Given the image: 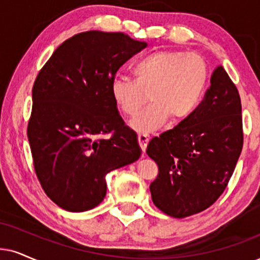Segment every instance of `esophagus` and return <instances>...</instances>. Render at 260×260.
<instances>
[{"label": "esophagus", "mask_w": 260, "mask_h": 260, "mask_svg": "<svg viewBox=\"0 0 260 260\" xmlns=\"http://www.w3.org/2000/svg\"><path fill=\"white\" fill-rule=\"evenodd\" d=\"M138 143H139V146L141 151H143V154L145 153V150H146V146H147V143H149V136L145 133H140L139 136H138Z\"/></svg>", "instance_id": "esophagus-1"}]
</instances>
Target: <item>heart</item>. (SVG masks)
<instances>
[{"instance_id":"b5f03b06","label":"heart","mask_w":260,"mask_h":260,"mask_svg":"<svg viewBox=\"0 0 260 260\" xmlns=\"http://www.w3.org/2000/svg\"><path fill=\"white\" fill-rule=\"evenodd\" d=\"M134 79L116 78L110 86L111 97L121 113L132 117L148 99L153 103L137 115L129 126L149 133L173 121L189 117L199 107L208 84V63L196 52L159 50L133 66Z\"/></svg>"}]
</instances>
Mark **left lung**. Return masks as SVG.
<instances>
[{
    "label": "left lung",
    "instance_id": "obj_1",
    "mask_svg": "<svg viewBox=\"0 0 260 260\" xmlns=\"http://www.w3.org/2000/svg\"><path fill=\"white\" fill-rule=\"evenodd\" d=\"M242 145L239 91L217 67L194 113L147 145L146 153L158 166L150 185L154 205L175 218L210 208L224 192Z\"/></svg>",
    "mask_w": 260,
    "mask_h": 260
}]
</instances>
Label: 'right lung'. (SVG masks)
I'll use <instances>...</instances> for the list:
<instances>
[{"mask_svg":"<svg viewBox=\"0 0 260 260\" xmlns=\"http://www.w3.org/2000/svg\"><path fill=\"white\" fill-rule=\"evenodd\" d=\"M145 47L122 32H81L39 71L27 138L38 181L60 208L93 209L107 194V174L140 157L110 86L121 66Z\"/></svg>","mask_w":260,"mask_h":260,"instance_id":"1","label":"right lung"}]
</instances>
